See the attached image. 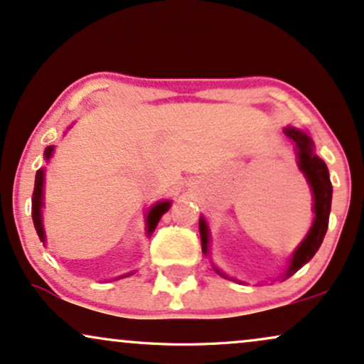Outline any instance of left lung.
<instances>
[{"label": "left lung", "mask_w": 364, "mask_h": 364, "mask_svg": "<svg viewBox=\"0 0 364 364\" xmlns=\"http://www.w3.org/2000/svg\"><path fill=\"white\" fill-rule=\"evenodd\" d=\"M284 134L293 141L296 146L298 166L303 173H305L306 181L310 183L311 194H314V223L309 235L303 238V242L298 245V249L293 252L289 257L288 269L284 271L283 277L293 276L298 269L305 266L309 260L314 257L315 252L322 245L323 237L327 233L328 226V215H331V204H332V183L328 178V170L326 161L318 158L314 153V141H311L305 132L294 127H286ZM199 233H200V245H203V254L208 255L209 252V228L204 218L199 220ZM216 272L225 276L220 269L215 267ZM226 277V276H225Z\"/></svg>", "instance_id": "obj_1"}]
</instances>
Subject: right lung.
I'll list each match as a JSON object with an SVG mask.
<instances>
[{
    "mask_svg": "<svg viewBox=\"0 0 364 364\" xmlns=\"http://www.w3.org/2000/svg\"><path fill=\"white\" fill-rule=\"evenodd\" d=\"M54 146H47L44 151V158L49 161V158L53 156ZM44 199V168L37 170L36 175V186H33V196H32V220H33V226H36L38 238L41 242L46 243V232H44V225H42V203ZM170 209V200H161V203H156L155 206H151V209L148 211L146 215V233L151 235L155 232L158 221L160 218L165 215L166 211Z\"/></svg>",
    "mask_w": 364,
    "mask_h": 364,
    "instance_id": "1",
    "label": "right lung"
}]
</instances>
